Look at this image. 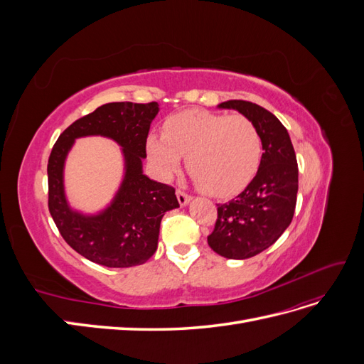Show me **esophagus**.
<instances>
[{
    "label": "esophagus",
    "mask_w": 364,
    "mask_h": 364,
    "mask_svg": "<svg viewBox=\"0 0 364 364\" xmlns=\"http://www.w3.org/2000/svg\"><path fill=\"white\" fill-rule=\"evenodd\" d=\"M176 196H178V200H179L181 206H185V205H188V202L191 200V196H190L188 193H185V191H182V190H178V191H176Z\"/></svg>",
    "instance_id": "34e87169"
}]
</instances>
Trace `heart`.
I'll return each instance as SVG.
<instances>
[{"instance_id": "obj_1", "label": "heart", "mask_w": 364, "mask_h": 364, "mask_svg": "<svg viewBox=\"0 0 364 364\" xmlns=\"http://www.w3.org/2000/svg\"><path fill=\"white\" fill-rule=\"evenodd\" d=\"M147 151L164 176L178 171L182 156L202 190L215 197L241 191L257 174L262 142L245 115L185 111L165 121L162 136L147 138Z\"/></svg>"}]
</instances>
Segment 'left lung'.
<instances>
[{"label": "left lung", "instance_id": "1", "mask_svg": "<svg viewBox=\"0 0 364 364\" xmlns=\"http://www.w3.org/2000/svg\"><path fill=\"white\" fill-rule=\"evenodd\" d=\"M257 126L262 156L255 178L228 203L217 205L208 245L229 259H246L270 247L291 223L297 196V161L287 129L267 109L245 100L220 103Z\"/></svg>", "mask_w": 364, "mask_h": 364}]
</instances>
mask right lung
Segmentation results:
<instances>
[{
    "instance_id": "right-lung-1",
    "label": "right lung",
    "mask_w": 364,
    "mask_h": 364,
    "mask_svg": "<svg viewBox=\"0 0 364 364\" xmlns=\"http://www.w3.org/2000/svg\"><path fill=\"white\" fill-rule=\"evenodd\" d=\"M159 112L151 103H107L65 129L48 159V209L63 240L82 257L105 267H132L158 249L164 214L179 208L174 188L142 174L151 121ZM100 134L124 149L125 179L113 203L100 215L73 212L64 197V159L77 137Z\"/></svg>"
}]
</instances>
